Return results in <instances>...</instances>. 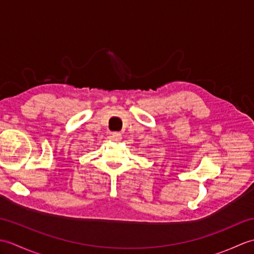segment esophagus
Returning <instances> with one entry per match:
<instances>
[{"label":"esophagus","instance_id":"esophagus-1","mask_svg":"<svg viewBox=\"0 0 254 254\" xmlns=\"http://www.w3.org/2000/svg\"><path fill=\"white\" fill-rule=\"evenodd\" d=\"M111 139H112V141H115V142H120L121 139H122L121 133H119V132L112 133V134H111Z\"/></svg>","mask_w":254,"mask_h":254}]
</instances>
